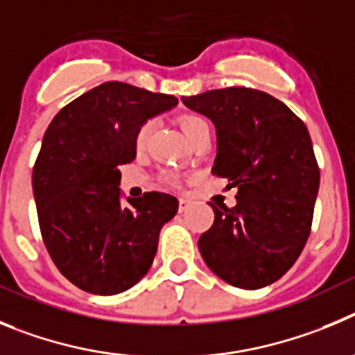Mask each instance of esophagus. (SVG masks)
<instances>
[{
    "label": "esophagus",
    "mask_w": 355,
    "mask_h": 355,
    "mask_svg": "<svg viewBox=\"0 0 355 355\" xmlns=\"http://www.w3.org/2000/svg\"><path fill=\"white\" fill-rule=\"evenodd\" d=\"M189 207H191V200H187V198H180V200H178V210H180V212H185Z\"/></svg>",
    "instance_id": "34e87169"
}]
</instances>
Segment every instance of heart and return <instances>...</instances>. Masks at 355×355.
<instances>
[{
	"label": "heart",
	"mask_w": 355,
	"mask_h": 355,
	"mask_svg": "<svg viewBox=\"0 0 355 355\" xmlns=\"http://www.w3.org/2000/svg\"><path fill=\"white\" fill-rule=\"evenodd\" d=\"M203 123H207L203 118L193 116V114H187V116L180 118V127H182V130H184L185 138H187V136H191V134H193L198 127L203 125ZM148 132H150V123H145V125L139 127L138 134H136V146H138V148L145 146L146 138H148Z\"/></svg>",
	"instance_id": "1"
}]
</instances>
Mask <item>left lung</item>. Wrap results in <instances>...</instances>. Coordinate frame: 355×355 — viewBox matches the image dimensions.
<instances>
[{
  "label": "left lung",
  "instance_id": "1",
  "mask_svg": "<svg viewBox=\"0 0 355 355\" xmlns=\"http://www.w3.org/2000/svg\"><path fill=\"white\" fill-rule=\"evenodd\" d=\"M214 123L212 173L237 187V205H212L198 241L207 267L228 285L258 290L295 263L309 237L320 171L304 123L265 92L223 88L182 97Z\"/></svg>",
  "mask_w": 355,
  "mask_h": 355
}]
</instances>
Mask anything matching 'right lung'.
I'll list each match as a JSON object with an SVG mask.
<instances>
[{
    "mask_svg": "<svg viewBox=\"0 0 355 355\" xmlns=\"http://www.w3.org/2000/svg\"><path fill=\"white\" fill-rule=\"evenodd\" d=\"M178 98L125 83L95 86L67 104L47 127L33 168L44 244L78 288L114 295L152 267L159 233L178 210L166 193L127 198L118 166L136 159V134Z\"/></svg>",
    "mask_w": 355,
    "mask_h": 355,
    "instance_id": "obj_1",
    "label": "right lung"
}]
</instances>
